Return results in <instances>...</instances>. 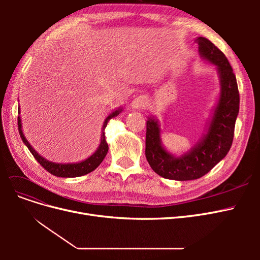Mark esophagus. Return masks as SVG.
<instances>
[{"label": "esophagus", "instance_id": "1", "mask_svg": "<svg viewBox=\"0 0 260 260\" xmlns=\"http://www.w3.org/2000/svg\"><path fill=\"white\" fill-rule=\"evenodd\" d=\"M131 106H132V108H135V109H138V108L143 107V106H144V99H143V98H141V96L136 98L135 100L132 101Z\"/></svg>", "mask_w": 260, "mask_h": 260}]
</instances>
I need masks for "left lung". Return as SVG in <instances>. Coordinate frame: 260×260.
<instances>
[{
    "mask_svg": "<svg viewBox=\"0 0 260 260\" xmlns=\"http://www.w3.org/2000/svg\"><path fill=\"white\" fill-rule=\"evenodd\" d=\"M201 57L217 66L220 93L206 135L194 147L179 157L168 153L161 145L159 123L154 117L146 121L145 156L151 168L162 178L186 181L206 175L224 158L233 142L235 120L240 108L237 78L225 55L208 39L200 37Z\"/></svg>",
    "mask_w": 260,
    "mask_h": 260,
    "instance_id": "obj_1",
    "label": "left lung"
}]
</instances>
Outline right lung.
Returning <instances> with one entry per match:
<instances>
[{"instance_id": "obj_1", "label": "right lung", "mask_w": 260, "mask_h": 260, "mask_svg": "<svg viewBox=\"0 0 260 260\" xmlns=\"http://www.w3.org/2000/svg\"><path fill=\"white\" fill-rule=\"evenodd\" d=\"M120 112H121V109L118 108L117 111L113 112L111 115H109L106 118L104 123H103V130H102V138H101V143H100L99 148L96 149L95 153L89 157V158H86L85 160H82L80 162L57 164V162H53V161L45 159L44 157H42L41 155H39L36 152V149L30 145V143L28 142L27 139L25 138V136H23L22 130H21V120H20L19 116H18V119H17V121H18V131H19V135H20L22 142L26 144V146L28 147V149L31 152V154L34 155L35 158L39 161V164H40L46 171H49L50 174H52L53 176L60 177V178L81 177V176H84V175H88L94 169H96L100 166V164L103 161V159L105 158V156L108 152V145H107V142L105 140L104 130L106 128L107 122L111 120L112 118L119 115Z\"/></svg>"}]
</instances>
